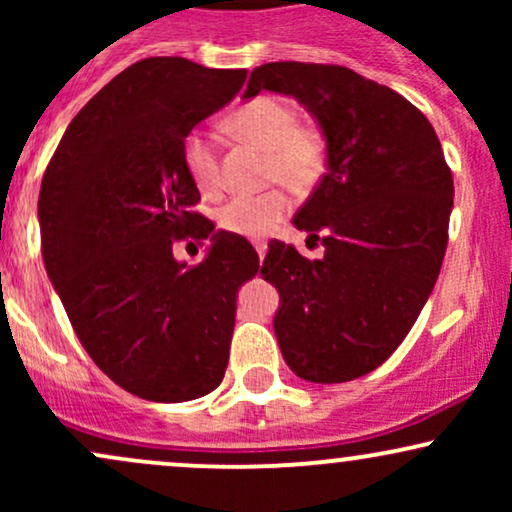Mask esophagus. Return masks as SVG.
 Listing matches in <instances>:
<instances>
[{"instance_id": "1", "label": "esophagus", "mask_w": 512, "mask_h": 512, "mask_svg": "<svg viewBox=\"0 0 512 512\" xmlns=\"http://www.w3.org/2000/svg\"><path fill=\"white\" fill-rule=\"evenodd\" d=\"M255 250H257V255H260V260H264V255H267V243H264V240H257Z\"/></svg>"}]
</instances>
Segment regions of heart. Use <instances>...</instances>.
I'll return each instance as SVG.
<instances>
[{"label": "heart", "instance_id": "obj_1", "mask_svg": "<svg viewBox=\"0 0 512 512\" xmlns=\"http://www.w3.org/2000/svg\"><path fill=\"white\" fill-rule=\"evenodd\" d=\"M296 110L274 96H255L226 117V127L245 142L269 151V178L281 180L296 192H308L320 182L327 168V142L320 129L296 125ZM182 166L204 195L221 190L219 149L214 137L192 129L182 139ZM291 211L284 190L257 195H236L219 209L216 219L223 231L260 238Z\"/></svg>", "mask_w": 512, "mask_h": 512}]
</instances>
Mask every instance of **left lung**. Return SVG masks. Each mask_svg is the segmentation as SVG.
<instances>
[{
    "label": "left lung",
    "mask_w": 512,
    "mask_h": 512,
    "mask_svg": "<svg viewBox=\"0 0 512 512\" xmlns=\"http://www.w3.org/2000/svg\"><path fill=\"white\" fill-rule=\"evenodd\" d=\"M260 91L296 98L327 142L325 175L293 216L325 255L272 240L260 269L279 291L276 342L298 378L346 383L385 363L424 310L448 248L452 173L424 113L351 69L269 62L243 98Z\"/></svg>",
    "instance_id": "1"
}]
</instances>
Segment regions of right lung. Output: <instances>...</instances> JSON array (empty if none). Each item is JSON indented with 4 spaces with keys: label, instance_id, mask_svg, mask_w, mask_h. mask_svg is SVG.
<instances>
[{
    "label": "right lung",
    "instance_id": "add662e5",
    "mask_svg": "<svg viewBox=\"0 0 512 512\" xmlns=\"http://www.w3.org/2000/svg\"><path fill=\"white\" fill-rule=\"evenodd\" d=\"M245 69L149 57L69 122L43 175V262L76 337L113 383L149 402H190L223 380L236 293L260 269L243 236L192 211L182 139L245 84ZM210 240L195 268L178 239Z\"/></svg>",
    "mask_w": 512,
    "mask_h": 512
}]
</instances>
